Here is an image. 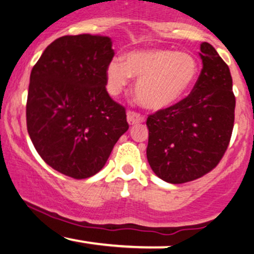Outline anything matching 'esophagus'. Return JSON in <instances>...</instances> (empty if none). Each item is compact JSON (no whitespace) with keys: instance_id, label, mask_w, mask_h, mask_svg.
Returning <instances> with one entry per match:
<instances>
[{"instance_id":"1","label":"esophagus","mask_w":254,"mask_h":254,"mask_svg":"<svg viewBox=\"0 0 254 254\" xmlns=\"http://www.w3.org/2000/svg\"><path fill=\"white\" fill-rule=\"evenodd\" d=\"M127 122H129L130 125H133V124H137V123H142V122H144V117L142 115H139L138 112H136V111H127Z\"/></svg>"}]
</instances>
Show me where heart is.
I'll return each instance as SVG.
<instances>
[{"instance_id": "b5f03b06", "label": "heart", "mask_w": 254, "mask_h": 254, "mask_svg": "<svg viewBox=\"0 0 254 254\" xmlns=\"http://www.w3.org/2000/svg\"><path fill=\"white\" fill-rule=\"evenodd\" d=\"M198 75L192 55L167 49L129 52L124 61L115 57L106 68L107 87L112 93L123 89L130 76L137 77L135 95L148 110H162L186 94Z\"/></svg>"}]
</instances>
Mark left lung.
Wrapping results in <instances>:
<instances>
[{
  "label": "left lung",
  "mask_w": 254,
  "mask_h": 254,
  "mask_svg": "<svg viewBox=\"0 0 254 254\" xmlns=\"http://www.w3.org/2000/svg\"><path fill=\"white\" fill-rule=\"evenodd\" d=\"M203 68L191 93L147 118V159L171 184L196 180L221 161L234 127L235 97L229 68L209 43L200 45Z\"/></svg>",
  "instance_id": "8db88e82"
}]
</instances>
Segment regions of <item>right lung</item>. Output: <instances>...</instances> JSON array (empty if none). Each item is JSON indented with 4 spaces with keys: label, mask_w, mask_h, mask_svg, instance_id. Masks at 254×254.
<instances>
[{
    "label": "right lung",
    "mask_w": 254,
    "mask_h": 254,
    "mask_svg": "<svg viewBox=\"0 0 254 254\" xmlns=\"http://www.w3.org/2000/svg\"><path fill=\"white\" fill-rule=\"evenodd\" d=\"M113 56L109 37L64 36L45 49L31 71L28 135L44 161L66 177L97 174L129 129L125 107L106 90Z\"/></svg>",
    "instance_id": "right-lung-1"
}]
</instances>
